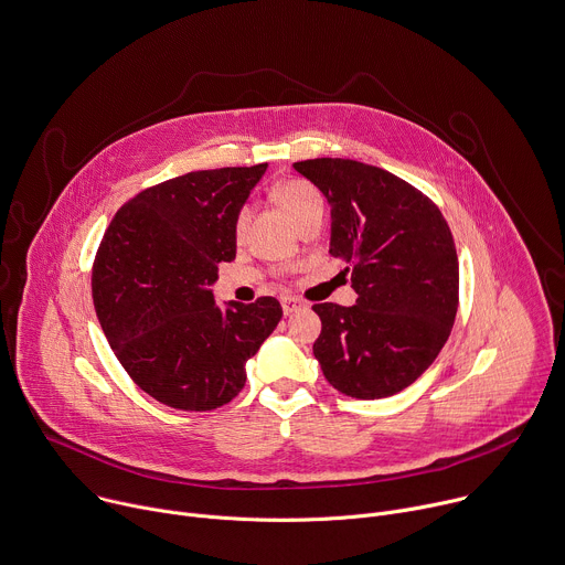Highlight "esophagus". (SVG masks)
Wrapping results in <instances>:
<instances>
[{"label":"esophagus","mask_w":565,"mask_h":565,"mask_svg":"<svg viewBox=\"0 0 565 565\" xmlns=\"http://www.w3.org/2000/svg\"><path fill=\"white\" fill-rule=\"evenodd\" d=\"M280 305H282L285 316H289V313L298 311L300 307H305V302H302L300 298H296V296H282V298H280Z\"/></svg>","instance_id":"34e87169"}]
</instances>
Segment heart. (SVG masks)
Returning a JSON list of instances; mask_svg holds the SVG:
<instances>
[{
	"label": "heart",
	"instance_id": "b5f03b06",
	"mask_svg": "<svg viewBox=\"0 0 565 565\" xmlns=\"http://www.w3.org/2000/svg\"><path fill=\"white\" fill-rule=\"evenodd\" d=\"M274 200L280 204V209L291 217V222L296 224V227H300V224L313 215V213H320L324 211V200H322V193L307 180H300V178H291V180H285L280 182L276 189H274ZM247 222H249V209L243 206L234 220V234L236 238H243L245 236V230H247Z\"/></svg>",
	"mask_w": 565,
	"mask_h": 565
}]
</instances>
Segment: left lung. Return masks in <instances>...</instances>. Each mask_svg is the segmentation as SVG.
Instances as JSON below:
<instances>
[{
	"label": "left lung",
	"instance_id": "left-lung-1",
	"mask_svg": "<svg viewBox=\"0 0 565 565\" xmlns=\"http://www.w3.org/2000/svg\"><path fill=\"white\" fill-rule=\"evenodd\" d=\"M331 204L329 254L345 260L356 305H313V356L352 398L409 387L438 356L459 307V258L438 206L394 173L343 158L294 162Z\"/></svg>",
	"mask_w": 565,
	"mask_h": 565
}]
</instances>
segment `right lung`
Masks as SVG:
<instances>
[{
	"label": "right lung",
	"mask_w": 565,
	"mask_h": 565,
	"mask_svg": "<svg viewBox=\"0 0 565 565\" xmlns=\"http://www.w3.org/2000/svg\"><path fill=\"white\" fill-rule=\"evenodd\" d=\"M267 164L191 171L140 191L110 220L93 263V305L120 365L156 401L209 412L245 387L247 361L282 318L276 298L217 307V265L236 258L234 220Z\"/></svg>",
	"instance_id": "right-lung-1"
}]
</instances>
